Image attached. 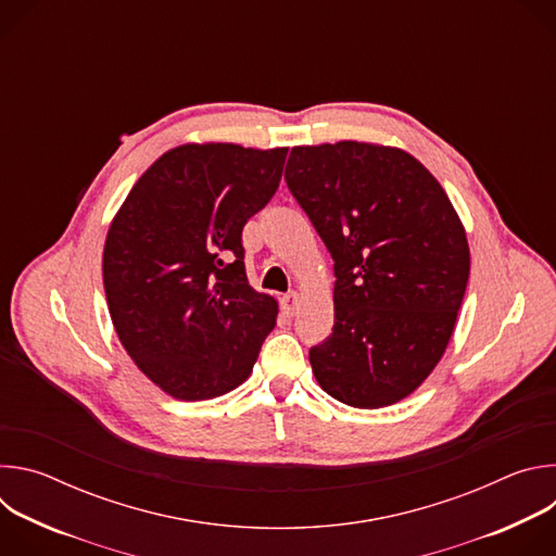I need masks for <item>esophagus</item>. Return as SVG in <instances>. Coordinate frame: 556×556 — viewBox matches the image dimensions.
<instances>
[{"instance_id": "esophagus-1", "label": "esophagus", "mask_w": 556, "mask_h": 556, "mask_svg": "<svg viewBox=\"0 0 556 556\" xmlns=\"http://www.w3.org/2000/svg\"><path fill=\"white\" fill-rule=\"evenodd\" d=\"M299 307V294L296 292H288L281 296V309L286 316H292Z\"/></svg>"}]
</instances>
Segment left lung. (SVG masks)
<instances>
[{
	"mask_svg": "<svg viewBox=\"0 0 556 556\" xmlns=\"http://www.w3.org/2000/svg\"><path fill=\"white\" fill-rule=\"evenodd\" d=\"M286 182L334 260V328L309 350L326 393L378 409L440 363L464 299V226L429 169L399 147H292Z\"/></svg>",
	"mask_w": 556,
	"mask_h": 556,
	"instance_id": "obj_1",
	"label": "left lung"
}]
</instances>
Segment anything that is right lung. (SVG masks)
<instances>
[{
  "instance_id": "obj_1",
  "label": "right lung",
  "mask_w": 556,
  "mask_h": 556,
  "mask_svg": "<svg viewBox=\"0 0 556 556\" xmlns=\"http://www.w3.org/2000/svg\"><path fill=\"white\" fill-rule=\"evenodd\" d=\"M286 147L180 144L140 176L112 219L103 286L138 369L178 401L240 387L277 324L249 286L242 230L275 195Z\"/></svg>"
}]
</instances>
